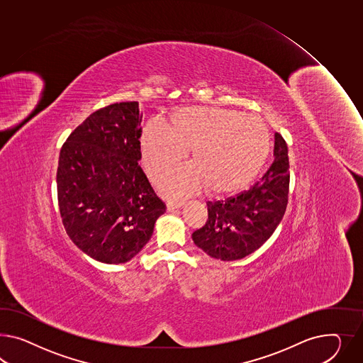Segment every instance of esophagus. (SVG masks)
Returning <instances> with one entry per match:
<instances>
[{
    "instance_id": "esophagus-1",
    "label": "esophagus",
    "mask_w": 363,
    "mask_h": 363,
    "mask_svg": "<svg viewBox=\"0 0 363 363\" xmlns=\"http://www.w3.org/2000/svg\"><path fill=\"white\" fill-rule=\"evenodd\" d=\"M184 206V202H167V211H176L178 208Z\"/></svg>"
}]
</instances>
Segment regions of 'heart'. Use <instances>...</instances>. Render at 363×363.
Listing matches in <instances>:
<instances>
[{"mask_svg":"<svg viewBox=\"0 0 363 363\" xmlns=\"http://www.w3.org/2000/svg\"><path fill=\"white\" fill-rule=\"evenodd\" d=\"M271 147L264 121L220 107H184L170 116L169 127L149 123L140 136L141 161L153 179L176 167L190 150L193 165L158 181L169 198L208 189L210 194H233L260 172Z\"/></svg>","mask_w":363,"mask_h":363,"instance_id":"obj_1","label":"heart"}]
</instances>
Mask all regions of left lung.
<instances>
[{"label": "left lung", "instance_id": "obj_1", "mask_svg": "<svg viewBox=\"0 0 363 363\" xmlns=\"http://www.w3.org/2000/svg\"><path fill=\"white\" fill-rule=\"evenodd\" d=\"M274 162L250 190L225 201L207 202L208 219L193 233L196 247L223 262L252 254L281 222L289 193L288 147L274 133Z\"/></svg>", "mask_w": 363, "mask_h": 363}]
</instances>
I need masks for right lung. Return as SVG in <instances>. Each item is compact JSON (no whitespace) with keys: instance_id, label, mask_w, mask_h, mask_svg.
I'll list each match as a JSON object with an SVG mask.
<instances>
[{"instance_id":"obj_1","label":"right lung","mask_w":363,"mask_h":363,"mask_svg":"<svg viewBox=\"0 0 363 363\" xmlns=\"http://www.w3.org/2000/svg\"><path fill=\"white\" fill-rule=\"evenodd\" d=\"M141 118L138 101L100 108L60 149L62 222L75 245L101 263L138 255L167 210L138 165Z\"/></svg>"}]
</instances>
